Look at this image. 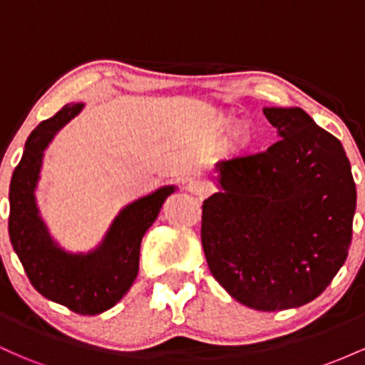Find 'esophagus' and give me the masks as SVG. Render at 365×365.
<instances>
[{
  "label": "esophagus",
  "mask_w": 365,
  "mask_h": 365,
  "mask_svg": "<svg viewBox=\"0 0 365 365\" xmlns=\"http://www.w3.org/2000/svg\"><path fill=\"white\" fill-rule=\"evenodd\" d=\"M187 188L188 192H192V194L195 195H207L209 192V185L206 182H202V180H190Z\"/></svg>",
  "instance_id": "esophagus-1"
}]
</instances>
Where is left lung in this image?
I'll use <instances>...</instances> for the list:
<instances>
[{
	"label": "left lung",
	"instance_id": "1",
	"mask_svg": "<svg viewBox=\"0 0 365 365\" xmlns=\"http://www.w3.org/2000/svg\"><path fill=\"white\" fill-rule=\"evenodd\" d=\"M279 140L216 165L202 204L209 269L255 311L312 302L349 255L357 190L341 142L300 108H264Z\"/></svg>",
	"mask_w": 365,
	"mask_h": 365
}]
</instances>
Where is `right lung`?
Wrapping results in <instances>:
<instances>
[{
    "label": "right lung",
    "mask_w": 365,
    "mask_h": 365,
    "mask_svg": "<svg viewBox=\"0 0 365 365\" xmlns=\"http://www.w3.org/2000/svg\"><path fill=\"white\" fill-rule=\"evenodd\" d=\"M82 108L83 103L66 104L29 135L10 183L8 233L32 287L41 295L77 314L96 316L118 304L135 282L142 237L177 187H161L125 206L94 250L73 254L61 249L39 215L36 187L46 148Z\"/></svg>",
    "instance_id": "add662e5"
}]
</instances>
